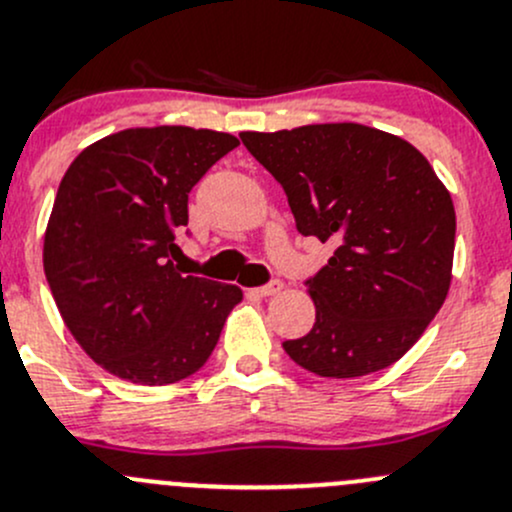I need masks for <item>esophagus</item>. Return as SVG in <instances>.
<instances>
[{
	"mask_svg": "<svg viewBox=\"0 0 512 512\" xmlns=\"http://www.w3.org/2000/svg\"><path fill=\"white\" fill-rule=\"evenodd\" d=\"M282 292V282L279 279H272L270 284H265V287H257L255 294L257 297H274V294Z\"/></svg>",
	"mask_w": 512,
	"mask_h": 512,
	"instance_id": "obj_1",
	"label": "esophagus"
}]
</instances>
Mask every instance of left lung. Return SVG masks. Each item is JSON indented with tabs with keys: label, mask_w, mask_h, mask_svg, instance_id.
Wrapping results in <instances>:
<instances>
[{
	"label": "left lung",
	"mask_w": 512,
	"mask_h": 512,
	"mask_svg": "<svg viewBox=\"0 0 512 512\" xmlns=\"http://www.w3.org/2000/svg\"><path fill=\"white\" fill-rule=\"evenodd\" d=\"M287 193L297 230L336 242L306 279L316 324L284 341L321 378H360L400 360L437 316L451 284L456 213L419 149L355 122L242 132Z\"/></svg>",
	"instance_id": "left-lung-1"
}]
</instances>
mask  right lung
<instances>
[{"label":"right lung","instance_id":"1","mask_svg":"<svg viewBox=\"0 0 512 512\" xmlns=\"http://www.w3.org/2000/svg\"><path fill=\"white\" fill-rule=\"evenodd\" d=\"M238 144L213 129L134 127L68 166L43 238V272L63 324L107 373L169 385L211 358L242 292L184 277L174 240L188 225L191 188Z\"/></svg>","mask_w":512,"mask_h":512}]
</instances>
